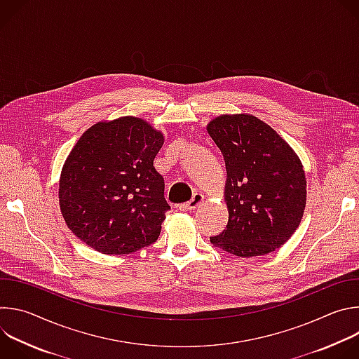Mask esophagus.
<instances>
[{"label":"esophagus","instance_id":"1","mask_svg":"<svg viewBox=\"0 0 359 359\" xmlns=\"http://www.w3.org/2000/svg\"><path fill=\"white\" fill-rule=\"evenodd\" d=\"M203 201H204V194H201V193H194L190 201L180 204L179 210H182V212H191V210L197 209Z\"/></svg>","mask_w":359,"mask_h":359}]
</instances>
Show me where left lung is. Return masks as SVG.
Wrapping results in <instances>:
<instances>
[{
	"label": "left lung",
	"instance_id": "8db88e82",
	"mask_svg": "<svg viewBox=\"0 0 359 359\" xmlns=\"http://www.w3.org/2000/svg\"><path fill=\"white\" fill-rule=\"evenodd\" d=\"M226 162L229 223L210 243L238 257L273 252L298 229L306 179L294 149L248 114L220 115L206 126Z\"/></svg>",
	"mask_w": 359,
	"mask_h": 359
}]
</instances>
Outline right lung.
I'll list each match as a JSON object with an SVG mask.
<instances>
[{"mask_svg":"<svg viewBox=\"0 0 359 359\" xmlns=\"http://www.w3.org/2000/svg\"><path fill=\"white\" fill-rule=\"evenodd\" d=\"M165 136L147 121H100L78 139L60 176V208L68 229L108 255L132 254L161 234L165 182L153 166Z\"/></svg>","mask_w":359,"mask_h":359,"instance_id":"1","label":"right lung"}]
</instances>
